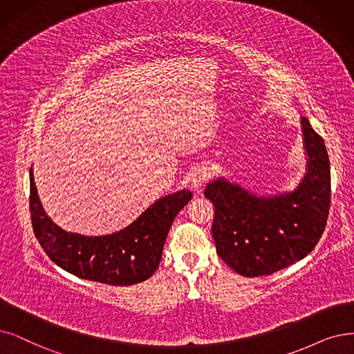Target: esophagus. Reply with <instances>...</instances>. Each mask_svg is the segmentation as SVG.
<instances>
[{
  "label": "esophagus",
  "mask_w": 354,
  "mask_h": 354,
  "mask_svg": "<svg viewBox=\"0 0 354 354\" xmlns=\"http://www.w3.org/2000/svg\"><path fill=\"white\" fill-rule=\"evenodd\" d=\"M207 178H209V173H207V169L205 167L196 168L194 171H193V174H192V180H190L192 189L194 192L202 190V187L205 186V183L207 181Z\"/></svg>",
  "instance_id": "1"
}]
</instances>
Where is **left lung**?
<instances>
[{
	"label": "left lung",
	"instance_id": "8db88e82",
	"mask_svg": "<svg viewBox=\"0 0 354 354\" xmlns=\"http://www.w3.org/2000/svg\"><path fill=\"white\" fill-rule=\"evenodd\" d=\"M306 171L295 190L259 194L223 176L207 183L215 206L212 235L218 256L247 277L267 276L302 260L325 230L330 210V160L324 139L301 118Z\"/></svg>",
	"mask_w": 354,
	"mask_h": 354
}]
</instances>
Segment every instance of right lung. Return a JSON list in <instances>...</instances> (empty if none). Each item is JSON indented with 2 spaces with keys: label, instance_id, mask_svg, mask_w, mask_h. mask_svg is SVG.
<instances>
[{
  "label": "right lung",
  "instance_id": "add662e5",
  "mask_svg": "<svg viewBox=\"0 0 354 354\" xmlns=\"http://www.w3.org/2000/svg\"><path fill=\"white\" fill-rule=\"evenodd\" d=\"M192 201L183 189L160 197L126 228L109 235L88 236L56 225L40 203L30 168V216L39 244L65 272L111 286H131L157 270L165 238L178 212Z\"/></svg>",
  "mask_w": 354,
  "mask_h": 354
}]
</instances>
